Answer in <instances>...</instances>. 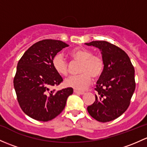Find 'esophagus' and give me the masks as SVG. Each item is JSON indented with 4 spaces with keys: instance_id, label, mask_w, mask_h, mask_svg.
<instances>
[{
    "instance_id": "34e87169",
    "label": "esophagus",
    "mask_w": 147,
    "mask_h": 147,
    "mask_svg": "<svg viewBox=\"0 0 147 147\" xmlns=\"http://www.w3.org/2000/svg\"><path fill=\"white\" fill-rule=\"evenodd\" d=\"M74 92L77 94H80V95H82V94H84V92H80V91H78V90H74Z\"/></svg>"
}]
</instances>
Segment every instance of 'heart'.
<instances>
[{
    "label": "heart",
    "instance_id": "b5f03b06",
    "mask_svg": "<svg viewBox=\"0 0 147 147\" xmlns=\"http://www.w3.org/2000/svg\"><path fill=\"white\" fill-rule=\"evenodd\" d=\"M70 56L81 65L79 68L80 75L70 76L65 80V84L76 90H84L90 84L92 77L98 78L104 68V62L101 56L93 55L89 50L76 49L69 53ZM53 68L60 75L65 76L68 74V64L63 54L57 53L52 60Z\"/></svg>",
    "mask_w": 147,
    "mask_h": 147
}]
</instances>
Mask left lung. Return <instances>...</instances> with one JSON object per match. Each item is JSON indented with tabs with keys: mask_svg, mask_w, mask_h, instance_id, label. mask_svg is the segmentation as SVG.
Listing matches in <instances>:
<instances>
[{
	"mask_svg": "<svg viewBox=\"0 0 147 147\" xmlns=\"http://www.w3.org/2000/svg\"><path fill=\"white\" fill-rule=\"evenodd\" d=\"M86 45L100 49L104 68L96 82L95 101L87 107L89 115L101 123L113 120L129 107L135 89V68L125 52L108 41Z\"/></svg>",
	"mask_w": 147,
	"mask_h": 147,
	"instance_id": "obj_1",
	"label": "left lung"
}]
</instances>
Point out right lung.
Returning a JSON list of instances; mask_svg holds the SVG:
<instances>
[{"mask_svg": "<svg viewBox=\"0 0 147 147\" xmlns=\"http://www.w3.org/2000/svg\"><path fill=\"white\" fill-rule=\"evenodd\" d=\"M67 46L59 40H42L29 48L18 62L14 88L22 110L30 118L38 121L51 120L63 111L67 97L73 93L71 87L51 89L63 82L53 68L52 60Z\"/></svg>", "mask_w": 147, "mask_h": 147, "instance_id": "right-lung-1", "label": "right lung"}]
</instances>
